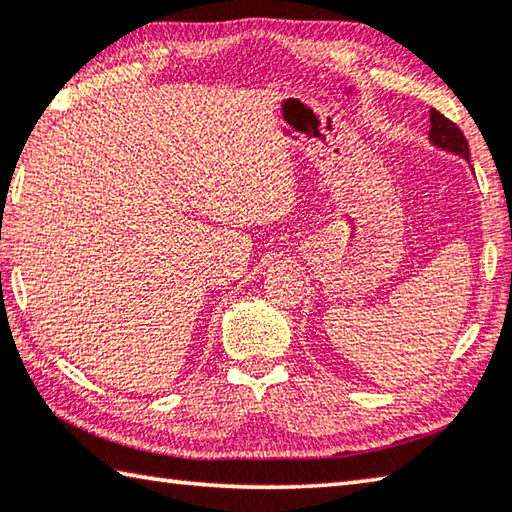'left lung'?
I'll use <instances>...</instances> for the list:
<instances>
[{
  "mask_svg": "<svg viewBox=\"0 0 512 512\" xmlns=\"http://www.w3.org/2000/svg\"><path fill=\"white\" fill-rule=\"evenodd\" d=\"M430 143L439 147V150L457 154L470 163V147L466 136H463L461 129L452 120L439 114L436 109H430Z\"/></svg>",
  "mask_w": 512,
  "mask_h": 512,
  "instance_id": "obj_1",
  "label": "left lung"
}]
</instances>
